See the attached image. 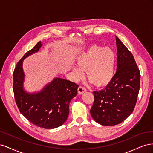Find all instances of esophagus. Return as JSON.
<instances>
[{
	"label": "esophagus",
	"instance_id": "obj_1",
	"mask_svg": "<svg viewBox=\"0 0 153 153\" xmlns=\"http://www.w3.org/2000/svg\"><path fill=\"white\" fill-rule=\"evenodd\" d=\"M77 91H78V94H84V92L86 91V89H85V88H84V87L80 86V87L78 88Z\"/></svg>",
	"mask_w": 153,
	"mask_h": 153
}]
</instances>
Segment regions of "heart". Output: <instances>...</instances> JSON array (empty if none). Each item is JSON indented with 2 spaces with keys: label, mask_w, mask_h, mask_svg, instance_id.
Returning <instances> with one entry per match:
<instances>
[{
  "label": "heart",
  "mask_w": 153,
  "mask_h": 153,
  "mask_svg": "<svg viewBox=\"0 0 153 153\" xmlns=\"http://www.w3.org/2000/svg\"><path fill=\"white\" fill-rule=\"evenodd\" d=\"M76 66L71 68V80L78 82L86 76L97 87L108 85L112 80L115 74L116 55L108 47L92 46L76 57Z\"/></svg>",
  "instance_id": "heart-1"
}]
</instances>
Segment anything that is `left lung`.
I'll return each instance as SVG.
<instances>
[{
    "mask_svg": "<svg viewBox=\"0 0 153 153\" xmlns=\"http://www.w3.org/2000/svg\"><path fill=\"white\" fill-rule=\"evenodd\" d=\"M117 71L105 89L94 91L90 110L94 121L103 126H114L133 112L140 89V74L133 58L117 36Z\"/></svg>",
    "mask_w": 153,
    "mask_h": 153,
    "instance_id": "obj_1",
    "label": "left lung"
}]
</instances>
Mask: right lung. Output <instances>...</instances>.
I'll return each instance as SVG.
<instances>
[{"label": "right lung", "mask_w": 153, "mask_h": 153, "mask_svg": "<svg viewBox=\"0 0 153 153\" xmlns=\"http://www.w3.org/2000/svg\"><path fill=\"white\" fill-rule=\"evenodd\" d=\"M42 45L39 41L17 63L13 73V91L21 114L36 126L50 129L66 122L69 112V103L77 95L78 86L75 83L56 77L39 91L29 92L25 89L23 61L38 52Z\"/></svg>", "instance_id": "1"}]
</instances>
